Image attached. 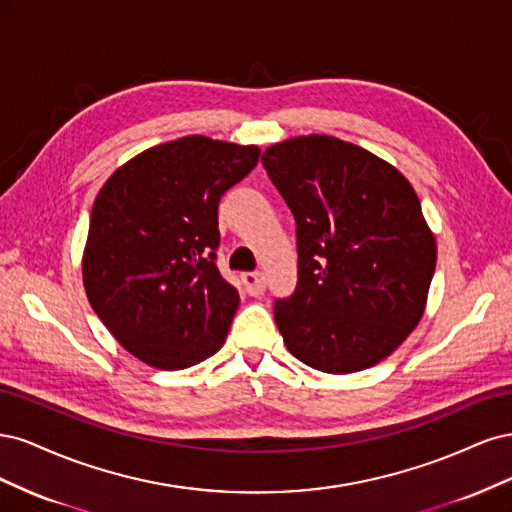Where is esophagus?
Masks as SVG:
<instances>
[{
    "label": "esophagus",
    "instance_id": "34e87169",
    "mask_svg": "<svg viewBox=\"0 0 512 512\" xmlns=\"http://www.w3.org/2000/svg\"><path fill=\"white\" fill-rule=\"evenodd\" d=\"M241 280H243V286H245L247 294H252V297H258V294H262V292H265V288H267L265 275L258 273V271L243 273Z\"/></svg>",
    "mask_w": 512,
    "mask_h": 512
}]
</instances>
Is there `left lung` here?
I'll list each match as a JSON object with an SVG mask.
<instances>
[{
  "label": "left lung",
  "mask_w": 512,
  "mask_h": 512,
  "mask_svg": "<svg viewBox=\"0 0 512 512\" xmlns=\"http://www.w3.org/2000/svg\"><path fill=\"white\" fill-rule=\"evenodd\" d=\"M262 166L297 222L299 282L273 309L286 348L327 374L380 363L423 318L436 271L410 181L327 134L271 145Z\"/></svg>",
  "instance_id": "1"
}]
</instances>
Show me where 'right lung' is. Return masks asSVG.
<instances>
[{
  "label": "right lung",
  "mask_w": 512,
  "mask_h": 512,
  "mask_svg": "<svg viewBox=\"0 0 512 512\" xmlns=\"http://www.w3.org/2000/svg\"><path fill=\"white\" fill-rule=\"evenodd\" d=\"M256 145L183 136L119 166L91 209L83 284L136 359L185 369L215 354L239 292L215 265L218 205L258 164Z\"/></svg>",
  "instance_id": "right-lung-1"
}]
</instances>
